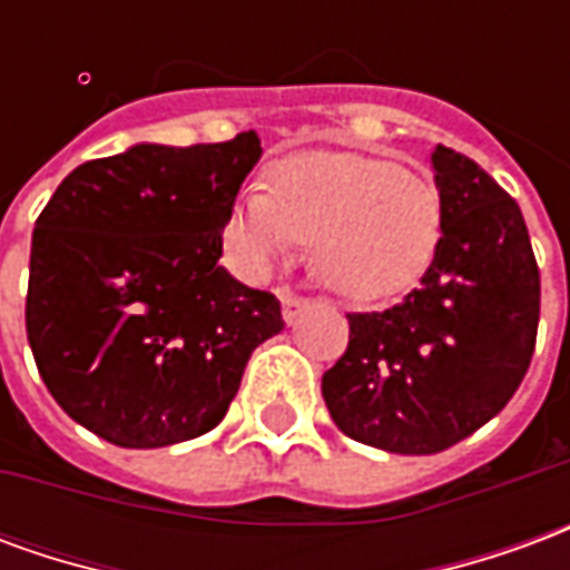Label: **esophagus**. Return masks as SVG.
I'll return each instance as SVG.
<instances>
[{"label":"esophagus","instance_id":"obj_1","mask_svg":"<svg viewBox=\"0 0 570 570\" xmlns=\"http://www.w3.org/2000/svg\"><path fill=\"white\" fill-rule=\"evenodd\" d=\"M281 305H284V321L293 326V323L302 317V311L308 308V298L296 296V293H289V289H281Z\"/></svg>","mask_w":570,"mask_h":570}]
</instances>
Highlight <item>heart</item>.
<instances>
[{
	"mask_svg": "<svg viewBox=\"0 0 570 570\" xmlns=\"http://www.w3.org/2000/svg\"><path fill=\"white\" fill-rule=\"evenodd\" d=\"M442 235L428 176L360 151H296L274 161L265 191L237 195L225 237L249 274H265L296 240L333 293L375 302L428 272Z\"/></svg>",
	"mask_w": 570,
	"mask_h": 570,
	"instance_id": "b5f03b06",
	"label": "heart"
}]
</instances>
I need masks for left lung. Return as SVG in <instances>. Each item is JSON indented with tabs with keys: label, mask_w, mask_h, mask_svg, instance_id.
<instances>
[{
	"label": "left lung",
	"mask_w": 570,
	"mask_h": 570,
	"mask_svg": "<svg viewBox=\"0 0 570 570\" xmlns=\"http://www.w3.org/2000/svg\"><path fill=\"white\" fill-rule=\"evenodd\" d=\"M442 204L436 256L400 305L347 314L323 375L338 430L394 454H436L501 412L534 354L540 274L522 210L476 161L430 155Z\"/></svg>",
	"instance_id": "1"
}]
</instances>
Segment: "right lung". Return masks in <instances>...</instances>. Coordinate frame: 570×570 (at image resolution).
<instances>
[{"label": "right lung", "instance_id": "1", "mask_svg": "<svg viewBox=\"0 0 570 570\" xmlns=\"http://www.w3.org/2000/svg\"><path fill=\"white\" fill-rule=\"evenodd\" d=\"M262 155L228 142L79 164L36 219L27 338L69 419L121 449L195 440L228 412L281 302L219 265L223 228Z\"/></svg>", "mask_w": 570, "mask_h": 570}]
</instances>
